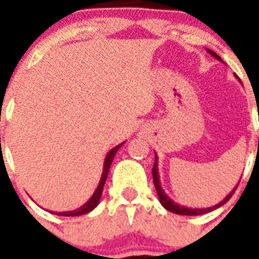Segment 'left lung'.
<instances>
[{
	"label": "left lung",
	"instance_id": "obj_1",
	"mask_svg": "<svg viewBox=\"0 0 259 259\" xmlns=\"http://www.w3.org/2000/svg\"><path fill=\"white\" fill-rule=\"evenodd\" d=\"M208 51L209 55H212L213 58L218 59L219 62H223L219 56H218L213 51L211 50H207ZM154 156H156V158H154V166L153 169H152V173H153V183H154V187H156V191H157V195H158V200H160V203L162 204V207L165 209H168V211H170V212L173 213H179V215H203V213H207V212H211V211H213V209L219 208V207H222L223 204H226L227 201L231 199V196H233V193L235 192V189H237V187L231 191V192L227 195V196L223 199V200L221 201V203H218V204L212 205V207H208V208H189V207H185V205H181V204H177V203H175V201L170 199L168 195L165 193V191L162 189L161 184H160V175H158V160H157V154L154 153Z\"/></svg>",
	"mask_w": 259,
	"mask_h": 259
}]
</instances>
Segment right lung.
Here are the masks:
<instances>
[{"instance_id":"right-lung-1","label":"right lung","mask_w":259,"mask_h":259,"mask_svg":"<svg viewBox=\"0 0 259 259\" xmlns=\"http://www.w3.org/2000/svg\"><path fill=\"white\" fill-rule=\"evenodd\" d=\"M123 145V142L117 145L115 148L110 150L107 156L105 158V162H103V172H102L101 180H99V184H98L97 189H95V192L93 193V196L90 197L89 201H87L86 204H83L82 207H79V208L74 209V211H64V212H55L56 215H62V217H79V215H84V213H89L90 211H93L98 204H99V200H101L102 192H103V185L106 183V179H107V175H109L110 170V165H111V162H113L114 157H115V153L118 152V149Z\"/></svg>"}]
</instances>
